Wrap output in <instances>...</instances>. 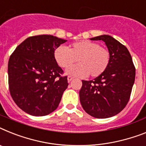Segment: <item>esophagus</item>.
<instances>
[{
	"mask_svg": "<svg viewBox=\"0 0 146 146\" xmlns=\"http://www.w3.org/2000/svg\"><path fill=\"white\" fill-rule=\"evenodd\" d=\"M73 79H74V78H73V77H72V76H70L67 77V81H68V82H70L71 81L73 80Z\"/></svg>",
	"mask_w": 146,
	"mask_h": 146,
	"instance_id": "esophagus-1",
	"label": "esophagus"
}]
</instances>
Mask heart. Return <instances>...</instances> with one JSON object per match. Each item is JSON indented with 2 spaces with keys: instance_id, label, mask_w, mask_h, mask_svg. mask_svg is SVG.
<instances>
[{
  "instance_id": "1",
  "label": "heart",
  "mask_w": 146,
  "mask_h": 146,
  "mask_svg": "<svg viewBox=\"0 0 146 146\" xmlns=\"http://www.w3.org/2000/svg\"><path fill=\"white\" fill-rule=\"evenodd\" d=\"M54 58L56 63L62 68H67L75 63L73 66L66 70L68 75L77 77L100 76L107 69L110 62V52L108 49L100 46L98 43L83 40L73 43L67 48L59 46L55 50Z\"/></svg>"
}]
</instances>
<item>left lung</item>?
<instances>
[{"instance_id":"8db88e82","label":"left lung","mask_w":146,"mask_h":146,"mask_svg":"<svg viewBox=\"0 0 146 146\" xmlns=\"http://www.w3.org/2000/svg\"><path fill=\"white\" fill-rule=\"evenodd\" d=\"M90 40L105 43L110 62L100 76L94 80H82L80 102L92 117L109 118L122 111L128 104L135 80V67L128 49L113 37L102 35Z\"/></svg>"}]
</instances>
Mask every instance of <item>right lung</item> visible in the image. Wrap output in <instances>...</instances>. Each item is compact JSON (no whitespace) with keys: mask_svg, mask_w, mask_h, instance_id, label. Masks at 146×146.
Wrapping results in <instances>:
<instances>
[{"mask_svg":"<svg viewBox=\"0 0 146 146\" xmlns=\"http://www.w3.org/2000/svg\"><path fill=\"white\" fill-rule=\"evenodd\" d=\"M67 40L50 35L31 36L18 45L8 63L9 88L18 107L42 117L58 108L68 86L67 76L54 58V51Z\"/></svg>","mask_w":146,"mask_h":146,"instance_id":"right-lung-1","label":"right lung"}]
</instances>
